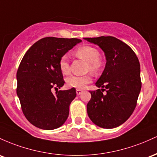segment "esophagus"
I'll use <instances>...</instances> for the list:
<instances>
[{"mask_svg":"<svg viewBox=\"0 0 157 157\" xmlns=\"http://www.w3.org/2000/svg\"><path fill=\"white\" fill-rule=\"evenodd\" d=\"M82 93V90H81V89L76 90V94L77 95H80Z\"/></svg>","mask_w":157,"mask_h":157,"instance_id":"34e87169","label":"esophagus"}]
</instances>
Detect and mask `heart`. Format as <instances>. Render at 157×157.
<instances>
[{
    "label": "heart",
    "instance_id": "1",
    "mask_svg": "<svg viewBox=\"0 0 157 157\" xmlns=\"http://www.w3.org/2000/svg\"><path fill=\"white\" fill-rule=\"evenodd\" d=\"M75 54L78 57L84 59L89 64V70L92 72H96L101 66L100 63V53L97 49L90 46H82L75 50ZM59 68L64 75H67L70 73V64L68 57L63 56L60 59ZM92 78L90 75H70L66 79L68 87L83 89L86 84L90 83Z\"/></svg>",
    "mask_w": 157,
    "mask_h": 157
}]
</instances>
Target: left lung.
Wrapping results in <instances>:
<instances>
[{
	"mask_svg": "<svg viewBox=\"0 0 157 157\" xmlns=\"http://www.w3.org/2000/svg\"><path fill=\"white\" fill-rule=\"evenodd\" d=\"M84 39L98 46L106 58L103 73L95 84L102 90L90 91L88 117L100 128H117L128 120L136 106L142 87L138 58L129 46L114 37ZM105 89L106 93L103 94Z\"/></svg>",
	"mask_w": 157,
	"mask_h": 157,
	"instance_id": "obj_1",
	"label": "left lung"
}]
</instances>
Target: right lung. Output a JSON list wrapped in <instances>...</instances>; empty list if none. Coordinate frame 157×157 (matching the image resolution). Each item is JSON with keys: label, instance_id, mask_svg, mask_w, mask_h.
<instances>
[{"label": "right lung", "instance_id": "add662e5", "mask_svg": "<svg viewBox=\"0 0 157 157\" xmlns=\"http://www.w3.org/2000/svg\"><path fill=\"white\" fill-rule=\"evenodd\" d=\"M78 38L47 37L26 52L17 72V95L24 116L37 128L54 130L66 121L69 107L76 96L75 88L52 93L64 84L60 59L77 44Z\"/></svg>", "mask_w": 157, "mask_h": 157}]
</instances>
